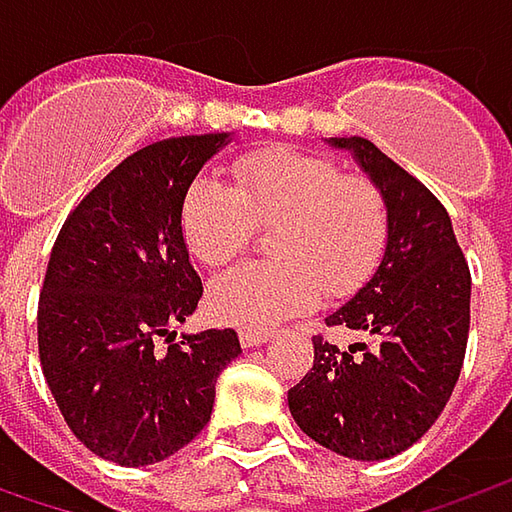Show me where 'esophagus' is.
Here are the masks:
<instances>
[{
	"mask_svg": "<svg viewBox=\"0 0 512 512\" xmlns=\"http://www.w3.org/2000/svg\"><path fill=\"white\" fill-rule=\"evenodd\" d=\"M270 336H273V330H259V327H242V330H239V342H242V347L265 344Z\"/></svg>",
	"mask_w": 512,
	"mask_h": 512,
	"instance_id": "obj_1",
	"label": "esophagus"
}]
</instances>
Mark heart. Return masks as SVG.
I'll use <instances>...</instances> for the list:
<instances>
[{
  "mask_svg": "<svg viewBox=\"0 0 512 512\" xmlns=\"http://www.w3.org/2000/svg\"><path fill=\"white\" fill-rule=\"evenodd\" d=\"M233 182L199 176L182 199V239L207 267H225L273 227L270 262H250L210 285L216 319L270 327L305 313L322 296L344 299L376 273L390 239V210L367 176L327 156L290 148L245 153Z\"/></svg>",
  "mask_w": 512,
  "mask_h": 512,
  "instance_id": "obj_1",
  "label": "heart"
}]
</instances>
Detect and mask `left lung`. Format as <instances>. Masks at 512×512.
I'll list each match as a JSON object with an SVG mask.
<instances>
[{
  "label": "left lung",
  "mask_w": 512,
  "mask_h": 512,
  "mask_svg": "<svg viewBox=\"0 0 512 512\" xmlns=\"http://www.w3.org/2000/svg\"><path fill=\"white\" fill-rule=\"evenodd\" d=\"M390 210L373 279L327 327L373 336L342 350L313 336V367L287 390L290 416L327 450L379 462L416 444L459 382L470 333V267L444 205L362 136H339Z\"/></svg>",
  "instance_id": "1"
}]
</instances>
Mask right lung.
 <instances>
[{
  "label": "right lung",
  "mask_w": 512,
  "mask_h": 512,
  "mask_svg": "<svg viewBox=\"0 0 512 512\" xmlns=\"http://www.w3.org/2000/svg\"><path fill=\"white\" fill-rule=\"evenodd\" d=\"M227 133L130 153L70 210L39 293V362L73 436L125 467L162 462L210 422L216 379L242 353L233 327L182 336L202 279L182 199Z\"/></svg>",
  "instance_id": "1"
}]
</instances>
